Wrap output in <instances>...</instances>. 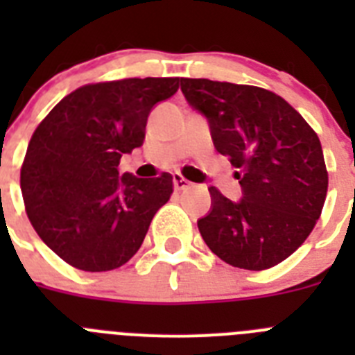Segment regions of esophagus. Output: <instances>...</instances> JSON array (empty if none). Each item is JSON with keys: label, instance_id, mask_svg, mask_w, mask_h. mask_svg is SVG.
<instances>
[{"label": "esophagus", "instance_id": "1", "mask_svg": "<svg viewBox=\"0 0 355 355\" xmlns=\"http://www.w3.org/2000/svg\"><path fill=\"white\" fill-rule=\"evenodd\" d=\"M172 181H174V188H175V190H187V188L190 187V184H192L188 180H184V178L181 174H174V175H172Z\"/></svg>", "mask_w": 355, "mask_h": 355}]
</instances>
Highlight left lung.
<instances>
[{"label":"left lung","instance_id":"8db88e82","mask_svg":"<svg viewBox=\"0 0 355 355\" xmlns=\"http://www.w3.org/2000/svg\"><path fill=\"white\" fill-rule=\"evenodd\" d=\"M181 92L206 117L241 187L240 200L208 188L200 236L236 268L277 265L302 245L324 208L329 178L318 137L283 97L259 87L181 78Z\"/></svg>","mask_w":355,"mask_h":355}]
</instances>
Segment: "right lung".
I'll use <instances>...</instances> for the list:
<instances>
[{
	"label": "right lung",
	"mask_w": 355,
	"mask_h": 355,
	"mask_svg": "<svg viewBox=\"0 0 355 355\" xmlns=\"http://www.w3.org/2000/svg\"><path fill=\"white\" fill-rule=\"evenodd\" d=\"M180 78L85 85L65 96L28 144L21 192L40 240L85 272L133 258L172 193V175L119 174L122 155L146 139L150 110L174 96Z\"/></svg>",
	"instance_id": "add662e5"
}]
</instances>
